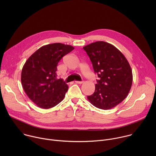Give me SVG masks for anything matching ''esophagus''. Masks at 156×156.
I'll list each match as a JSON object with an SVG mask.
<instances>
[{
    "instance_id": "34e87169",
    "label": "esophagus",
    "mask_w": 156,
    "mask_h": 156,
    "mask_svg": "<svg viewBox=\"0 0 156 156\" xmlns=\"http://www.w3.org/2000/svg\"><path fill=\"white\" fill-rule=\"evenodd\" d=\"M76 83H78V84H82V83H84V81H75Z\"/></svg>"
}]
</instances>
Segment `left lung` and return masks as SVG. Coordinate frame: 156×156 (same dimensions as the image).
I'll list each match as a JSON object with an SVG mask.
<instances>
[{
  "label": "left lung",
  "mask_w": 156,
  "mask_h": 156,
  "mask_svg": "<svg viewBox=\"0 0 156 156\" xmlns=\"http://www.w3.org/2000/svg\"><path fill=\"white\" fill-rule=\"evenodd\" d=\"M90 57L99 80L95 91L87 99L97 108L108 110L122 102L133 82L132 70L123 54L114 46L97 41L83 48Z\"/></svg>",
  "instance_id": "8db88e82"
}]
</instances>
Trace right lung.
<instances>
[{"mask_svg": "<svg viewBox=\"0 0 156 156\" xmlns=\"http://www.w3.org/2000/svg\"><path fill=\"white\" fill-rule=\"evenodd\" d=\"M74 48L62 43L44 46L33 53L22 69L21 81L28 98L39 107L50 108L59 104L69 86L57 79V66Z\"/></svg>", "mask_w": 156, "mask_h": 156, "instance_id": "obj_1", "label": "right lung"}]
</instances>
